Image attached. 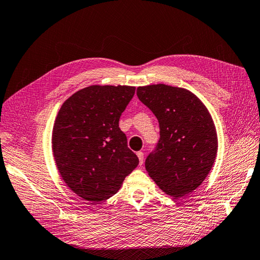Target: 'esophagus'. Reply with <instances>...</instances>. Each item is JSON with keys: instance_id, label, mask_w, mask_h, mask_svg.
Segmentation results:
<instances>
[{"instance_id": "esophagus-1", "label": "esophagus", "mask_w": 260, "mask_h": 260, "mask_svg": "<svg viewBox=\"0 0 260 260\" xmlns=\"http://www.w3.org/2000/svg\"><path fill=\"white\" fill-rule=\"evenodd\" d=\"M137 156H139V160H140V165L142 166L143 165V161H144V153L143 152H137Z\"/></svg>"}]
</instances>
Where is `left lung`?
Segmentation results:
<instances>
[{"label":"left lung","instance_id":"8db88e82","mask_svg":"<svg viewBox=\"0 0 260 260\" xmlns=\"http://www.w3.org/2000/svg\"><path fill=\"white\" fill-rule=\"evenodd\" d=\"M136 94L160 127L159 142L145 160L149 176L175 198L195 190L217 152L216 129L206 107L190 91L166 84L139 86Z\"/></svg>","mask_w":260,"mask_h":260}]
</instances>
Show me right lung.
<instances>
[{
	"label": "right lung",
	"mask_w": 260,
	"mask_h": 260,
	"mask_svg": "<svg viewBox=\"0 0 260 260\" xmlns=\"http://www.w3.org/2000/svg\"><path fill=\"white\" fill-rule=\"evenodd\" d=\"M134 93V86L91 85L71 95L55 119L52 147L59 174L91 204L116 194L139 165L119 128Z\"/></svg>",
	"instance_id": "obj_1"
}]
</instances>
